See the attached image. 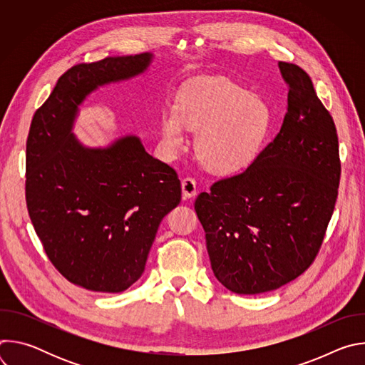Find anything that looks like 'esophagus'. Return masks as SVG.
<instances>
[{
    "instance_id": "34e87169",
    "label": "esophagus",
    "mask_w": 365,
    "mask_h": 365,
    "mask_svg": "<svg viewBox=\"0 0 365 365\" xmlns=\"http://www.w3.org/2000/svg\"><path fill=\"white\" fill-rule=\"evenodd\" d=\"M182 193H183V197H186V199L193 197V196L197 193L195 179H192V178H185V179L182 180Z\"/></svg>"
}]
</instances>
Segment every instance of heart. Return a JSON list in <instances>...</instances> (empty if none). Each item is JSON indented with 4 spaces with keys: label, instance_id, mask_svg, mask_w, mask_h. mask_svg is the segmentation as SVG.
Here are the masks:
<instances>
[{
    "label": "heart",
    "instance_id": "1",
    "mask_svg": "<svg viewBox=\"0 0 365 365\" xmlns=\"http://www.w3.org/2000/svg\"><path fill=\"white\" fill-rule=\"evenodd\" d=\"M270 110L257 95L215 76L186 82L176 106L160 117L162 144L176 153L186 143L187 128L197 131L195 151L199 162L217 173H234L252 162L270 128Z\"/></svg>",
    "mask_w": 365,
    "mask_h": 365
}]
</instances>
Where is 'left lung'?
Returning <instances> with one entry per match:
<instances>
[{"label": "left lung", "mask_w": 365, "mask_h": 365, "mask_svg": "<svg viewBox=\"0 0 365 365\" xmlns=\"http://www.w3.org/2000/svg\"><path fill=\"white\" fill-rule=\"evenodd\" d=\"M287 113L240 175L195 200L215 277L238 294L276 290L314 262L331 221L341 162L334 120L309 75L279 62Z\"/></svg>", "instance_id": "8db88e82"}]
</instances>
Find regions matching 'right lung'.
<instances>
[{
    "mask_svg": "<svg viewBox=\"0 0 365 365\" xmlns=\"http://www.w3.org/2000/svg\"><path fill=\"white\" fill-rule=\"evenodd\" d=\"M151 53L106 58L65 72L36 111L26 147V202L59 273L92 292L120 293L143 274L162 220L180 202L178 173L137 135L86 147L72 133L99 86L144 73Z\"/></svg>",
    "mask_w": 365,
    "mask_h": 365,
    "instance_id": "add662e5",
    "label": "right lung"
}]
</instances>
